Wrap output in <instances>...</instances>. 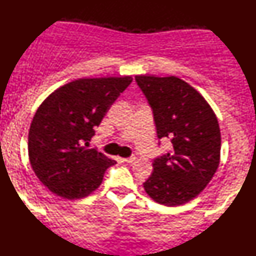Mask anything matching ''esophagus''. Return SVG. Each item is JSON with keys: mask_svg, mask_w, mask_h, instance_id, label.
I'll use <instances>...</instances> for the list:
<instances>
[{"mask_svg": "<svg viewBox=\"0 0 256 256\" xmlns=\"http://www.w3.org/2000/svg\"><path fill=\"white\" fill-rule=\"evenodd\" d=\"M124 162H125V163H128V164H132V163H134V162H136V157L131 156L128 158H124Z\"/></svg>", "mask_w": 256, "mask_h": 256, "instance_id": "34e87169", "label": "esophagus"}]
</instances>
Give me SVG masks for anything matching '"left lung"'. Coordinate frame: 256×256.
<instances>
[{
  "instance_id": "left-lung-1",
  "label": "left lung",
  "mask_w": 256,
  "mask_h": 256,
  "mask_svg": "<svg viewBox=\"0 0 256 256\" xmlns=\"http://www.w3.org/2000/svg\"><path fill=\"white\" fill-rule=\"evenodd\" d=\"M136 82L152 110L158 139L171 143L168 154L154 160L144 189L160 204H184L204 189L218 168V118L206 99L178 78L137 76Z\"/></svg>"
}]
</instances>
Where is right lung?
Listing matches in <instances>:
<instances>
[{
  "label": "right lung",
  "instance_id": "1",
  "mask_svg": "<svg viewBox=\"0 0 256 256\" xmlns=\"http://www.w3.org/2000/svg\"><path fill=\"white\" fill-rule=\"evenodd\" d=\"M131 76L78 79L58 88L35 113L28 136V154L35 174L52 192L82 198L114 166L96 148H86L96 128Z\"/></svg>",
  "mask_w": 256,
  "mask_h": 256
}]
</instances>
